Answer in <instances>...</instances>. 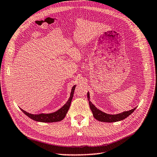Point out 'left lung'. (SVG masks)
Instances as JSON below:
<instances>
[{
	"label": "left lung",
	"instance_id": "obj_1",
	"mask_svg": "<svg viewBox=\"0 0 157 157\" xmlns=\"http://www.w3.org/2000/svg\"><path fill=\"white\" fill-rule=\"evenodd\" d=\"M90 94L87 93V100L89 101V104L90 109L92 111V113H93L94 117L99 121L102 122H109V123H113L116 121H121L124 119L127 118L128 116H129L132 113H133V111L135 110L136 108H134L131 110H129L128 111H124L123 112L121 113L117 114V115H109L103 113V112L97 109L93 104L91 103L90 101Z\"/></svg>",
	"mask_w": 157,
	"mask_h": 157
}]
</instances>
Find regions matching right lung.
<instances>
[{"label":"right lung","instance_id":"1","mask_svg":"<svg viewBox=\"0 0 157 157\" xmlns=\"http://www.w3.org/2000/svg\"><path fill=\"white\" fill-rule=\"evenodd\" d=\"M75 88V86H74L73 87V88H72L70 98L69 100L67 101V103L61 108V109H59L56 112H54V113H50V114H43L42 113V114H39V115H33V114H30V113H27L26 111H24L22 109H21L24 113L28 116V117L31 118L32 119H33L34 121H36L44 122V123H53V122L60 121H62L64 117H65V116L67 113L68 109H70L71 99H72V98H73Z\"/></svg>","mask_w":157,"mask_h":157}]
</instances>
